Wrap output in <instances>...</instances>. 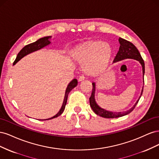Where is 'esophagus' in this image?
Segmentation results:
<instances>
[{
  "instance_id": "obj_1",
  "label": "esophagus",
  "mask_w": 159,
  "mask_h": 159,
  "mask_svg": "<svg viewBox=\"0 0 159 159\" xmlns=\"http://www.w3.org/2000/svg\"><path fill=\"white\" fill-rule=\"evenodd\" d=\"M84 80H85V77L84 75H81V76H80V78L78 79V81H83Z\"/></svg>"
}]
</instances>
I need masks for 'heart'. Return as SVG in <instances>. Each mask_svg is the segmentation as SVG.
<instances>
[{"label":"heart","mask_w":159,"mask_h":159,"mask_svg":"<svg viewBox=\"0 0 159 159\" xmlns=\"http://www.w3.org/2000/svg\"><path fill=\"white\" fill-rule=\"evenodd\" d=\"M112 55L109 43L98 40H87L71 50V56L79 64H84V69L88 75H98L107 66Z\"/></svg>","instance_id":"heart-1"}]
</instances>
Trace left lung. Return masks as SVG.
I'll list each match as a JSON object with an SVG mask.
<instances>
[{"mask_svg": "<svg viewBox=\"0 0 159 159\" xmlns=\"http://www.w3.org/2000/svg\"><path fill=\"white\" fill-rule=\"evenodd\" d=\"M119 42L120 44L119 49L117 52V54L115 56V59L113 60V62H117L119 61H121L127 58H131L134 59L139 61L140 62V64L142 66L143 68V85H144V74H145V63H144V60H143L142 57L139 53V50H137V48L134 46V44H133L131 42H130L126 40L123 39V38H119ZM93 85V89H92V92H91V97L89 98V104L90 107L91 109H93L94 113L97 114L99 116L104 117V118H117L120 117H123L124 115H126L129 113L133 111V109L135 107L137 103L139 102V99L141 98V95L143 94V87L141 91V93L139 99L137 100V102L133 105V107L130 109L126 111L123 112H112L109 111H107L106 109H104L99 107V105L95 102V84L92 83Z\"/></svg>", "mask_w": 159, "mask_h": 159, "instance_id": "left-lung-1", "label": "left lung"}]
</instances>
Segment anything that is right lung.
Wrapping results in <instances>:
<instances>
[{
	"label": "right lung",
	"instance_id": "1",
	"mask_svg": "<svg viewBox=\"0 0 159 159\" xmlns=\"http://www.w3.org/2000/svg\"><path fill=\"white\" fill-rule=\"evenodd\" d=\"M51 38V36H46L44 38H40L39 40H38L37 41L31 43L30 44H28L26 46H25L19 52V53L18 54L16 60H14L13 65H15L17 62L21 60L23 57H25V56L30 54V53L37 51L38 50H40L42 48H44L48 45H49L50 44V41L49 40L50 38ZM77 85H78V80L76 79H74L72 80L71 82L68 84V87L66 88V93H65V96H64V102H63V104H62V106L60 109V110L59 111V112L57 113L56 115H54V117H52L51 118L47 119H43V120H50L52 119H54L56 117H57L58 116L64 112V111L65 109V107L67 103V100H68V94L71 91V90H72V89H74L75 87H76Z\"/></svg>",
	"mask_w": 159,
	"mask_h": 159
}]
</instances>
